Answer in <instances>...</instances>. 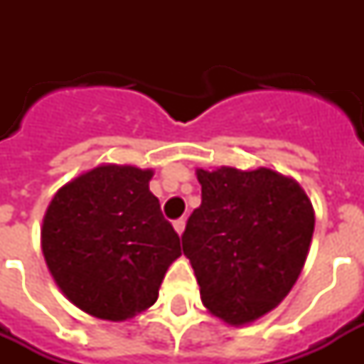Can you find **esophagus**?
<instances>
[{"mask_svg":"<svg viewBox=\"0 0 364 364\" xmlns=\"http://www.w3.org/2000/svg\"><path fill=\"white\" fill-rule=\"evenodd\" d=\"M173 228H176L177 234H183V230H185V219H177V221H173Z\"/></svg>","mask_w":364,"mask_h":364,"instance_id":"esophagus-1","label":"esophagus"}]
</instances>
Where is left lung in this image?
Instances as JSON below:
<instances>
[{"label": "left lung", "mask_w": 364, "mask_h": 364, "mask_svg": "<svg viewBox=\"0 0 364 364\" xmlns=\"http://www.w3.org/2000/svg\"><path fill=\"white\" fill-rule=\"evenodd\" d=\"M202 204L183 232L202 302L230 325L259 319L293 289L314 236L299 183L270 168L196 170Z\"/></svg>", "instance_id": "1"}]
</instances>
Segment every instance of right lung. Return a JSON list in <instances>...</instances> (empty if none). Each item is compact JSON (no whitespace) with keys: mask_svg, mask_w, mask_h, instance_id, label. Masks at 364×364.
I'll return each instance as SVG.
<instances>
[{"mask_svg":"<svg viewBox=\"0 0 364 364\" xmlns=\"http://www.w3.org/2000/svg\"><path fill=\"white\" fill-rule=\"evenodd\" d=\"M153 170L105 164L75 177L48 204L41 247L54 282L90 316L124 321L159 299L179 236L149 191Z\"/></svg>","mask_w":364,"mask_h":364,"instance_id":"right-lung-1","label":"right lung"}]
</instances>
